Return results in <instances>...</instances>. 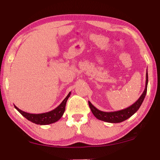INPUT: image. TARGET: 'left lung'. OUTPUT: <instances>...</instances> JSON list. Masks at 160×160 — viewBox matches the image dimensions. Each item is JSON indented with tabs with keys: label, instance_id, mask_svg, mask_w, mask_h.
Returning <instances> with one entry per match:
<instances>
[{
	"label": "left lung",
	"instance_id": "obj_1",
	"mask_svg": "<svg viewBox=\"0 0 160 160\" xmlns=\"http://www.w3.org/2000/svg\"><path fill=\"white\" fill-rule=\"evenodd\" d=\"M148 70L146 72V81H145V90L143 91L141 96L139 97V99L135 102L134 104H132L131 106L128 107L126 109H124L117 112H105L100 111L98 109L93 106L92 103L89 101L88 104L90 106L92 112L95 117L103 121L108 123H121L122 121L126 120L132 116L134 113L139 109V108L141 106L142 103L144 100L146 93H147V88H148Z\"/></svg>",
	"mask_w": 160,
	"mask_h": 160
}]
</instances>
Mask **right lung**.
I'll use <instances>...</instances> for the list:
<instances>
[{"label": "right lung", "instance_id": "right-lung-1", "mask_svg": "<svg viewBox=\"0 0 160 160\" xmlns=\"http://www.w3.org/2000/svg\"><path fill=\"white\" fill-rule=\"evenodd\" d=\"M71 92H70L67 97L63 99L58 106L56 109L50 111L48 112L42 113H29L28 112H23L21 109H19L17 107L15 106V108L20 112L24 117H25L28 120L31 122L38 124V125H48V124L53 123L58 121L60 119L62 116L63 115V113L66 109V105L67 100L70 97Z\"/></svg>", "mask_w": 160, "mask_h": 160}]
</instances>
